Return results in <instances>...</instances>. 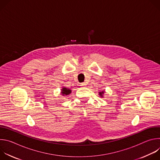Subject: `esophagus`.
I'll list each match as a JSON object with an SVG mask.
<instances>
[{
	"instance_id": "obj_1",
	"label": "esophagus",
	"mask_w": 160,
	"mask_h": 160,
	"mask_svg": "<svg viewBox=\"0 0 160 160\" xmlns=\"http://www.w3.org/2000/svg\"><path fill=\"white\" fill-rule=\"evenodd\" d=\"M84 85H86V83L85 82H83V83H80V86H84Z\"/></svg>"
}]
</instances>
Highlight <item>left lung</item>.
Listing matches in <instances>:
<instances>
[{"instance_id":"1","label":"left lung","mask_w":160,"mask_h":160,"mask_svg":"<svg viewBox=\"0 0 160 160\" xmlns=\"http://www.w3.org/2000/svg\"><path fill=\"white\" fill-rule=\"evenodd\" d=\"M103 92H99V94H100V96H102V94H103Z\"/></svg>"}]
</instances>
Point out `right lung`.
Segmentation results:
<instances>
[{"label":"right lung","instance_id":"right-lung-1","mask_svg":"<svg viewBox=\"0 0 160 160\" xmlns=\"http://www.w3.org/2000/svg\"><path fill=\"white\" fill-rule=\"evenodd\" d=\"M71 92H72V90H70V89H68V88H62V93L63 96H64V95H66V96L69 95V94L71 93Z\"/></svg>","mask_w":160,"mask_h":160}]
</instances>
